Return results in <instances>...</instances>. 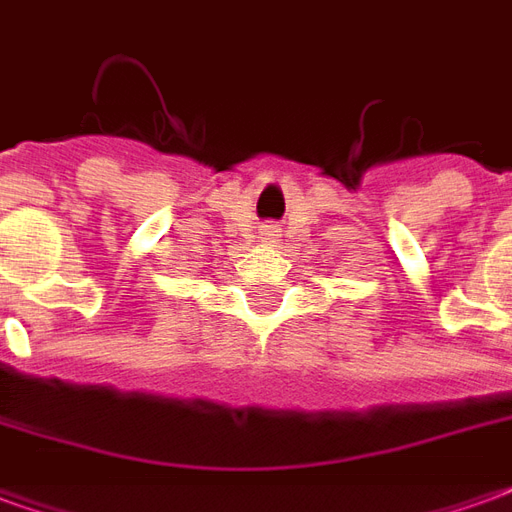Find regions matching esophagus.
Returning <instances> with one entry per match:
<instances>
[{"mask_svg": "<svg viewBox=\"0 0 512 512\" xmlns=\"http://www.w3.org/2000/svg\"><path fill=\"white\" fill-rule=\"evenodd\" d=\"M268 233H277V230H268Z\"/></svg>", "mask_w": 512, "mask_h": 512, "instance_id": "34e87169", "label": "esophagus"}]
</instances>
